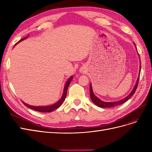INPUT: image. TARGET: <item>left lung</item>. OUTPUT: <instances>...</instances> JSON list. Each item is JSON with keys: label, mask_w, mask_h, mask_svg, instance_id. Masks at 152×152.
Segmentation results:
<instances>
[{"label": "left lung", "mask_w": 152, "mask_h": 152, "mask_svg": "<svg viewBox=\"0 0 152 152\" xmlns=\"http://www.w3.org/2000/svg\"><path fill=\"white\" fill-rule=\"evenodd\" d=\"M141 63V62H140ZM139 80H140V75L137 78V80L136 82V84L133 89L131 93V94H129V95H128V96H127L126 98H125L124 99L118 101V102H104L101 101L99 98H98L94 94L93 91V89H92V86L91 84H90V96H91V99L96 105H97L98 107H101V108H111V107H116V106L122 104L123 103H124L125 102H126L128 99H129L131 98V96L134 94V93L136 91V89L137 87V85H138V82H139Z\"/></svg>", "instance_id": "left-lung-1"}]
</instances>
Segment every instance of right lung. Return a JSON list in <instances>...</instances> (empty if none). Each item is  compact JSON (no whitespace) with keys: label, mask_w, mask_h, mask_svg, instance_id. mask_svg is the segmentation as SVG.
Masks as SVG:
<instances>
[{"label":"right lung","mask_w":152,"mask_h":152,"mask_svg":"<svg viewBox=\"0 0 152 152\" xmlns=\"http://www.w3.org/2000/svg\"><path fill=\"white\" fill-rule=\"evenodd\" d=\"M28 37V36L26 37H25L23 39H21V40H20L19 41H18V42H20V41H21L23 40L26 39L27 37ZM73 77L72 76L70 78H69V79L68 80V81L66 82V84L65 86V88H64L63 94V96H62L61 98L59 99L58 102L57 103H55V104H54L53 105H50V106H47V107H34V106H30L29 104H27L25 103L24 102H23V103L25 106H26L27 107L30 108V109L35 110V111H37V112H51L54 111V110H55L57 109L58 108H59V107H60V106L62 104V103H63L64 100L65 99V98H66V93H67L68 87L69 86V85H70L72 80L73 79Z\"/></svg>","instance_id":"add662e5"}]
</instances>
